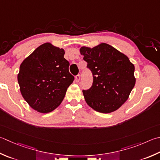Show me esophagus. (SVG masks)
Wrapping results in <instances>:
<instances>
[{"instance_id": "1", "label": "esophagus", "mask_w": 160, "mask_h": 160, "mask_svg": "<svg viewBox=\"0 0 160 160\" xmlns=\"http://www.w3.org/2000/svg\"><path fill=\"white\" fill-rule=\"evenodd\" d=\"M75 80H76V82H79V81H80V75H78V76H76V78H75Z\"/></svg>"}]
</instances>
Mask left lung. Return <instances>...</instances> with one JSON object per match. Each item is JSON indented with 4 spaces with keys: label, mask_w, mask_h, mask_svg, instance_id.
I'll return each mask as SVG.
<instances>
[{
    "label": "left lung",
    "mask_w": 160,
    "mask_h": 160,
    "mask_svg": "<svg viewBox=\"0 0 160 160\" xmlns=\"http://www.w3.org/2000/svg\"><path fill=\"white\" fill-rule=\"evenodd\" d=\"M93 82L89 90H83L84 100L90 108L101 113L117 110L129 98L136 82L134 66L127 56L105 43L91 48L78 46Z\"/></svg>",
    "instance_id": "left-lung-1"
}]
</instances>
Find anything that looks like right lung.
<instances>
[{"label": "right lung", "mask_w": 160, "mask_h": 160, "mask_svg": "<svg viewBox=\"0 0 160 160\" xmlns=\"http://www.w3.org/2000/svg\"><path fill=\"white\" fill-rule=\"evenodd\" d=\"M64 50L44 43L22 62L17 79L25 101L39 113H49L61 104L74 77Z\"/></svg>", "instance_id": "1"}]
</instances>
